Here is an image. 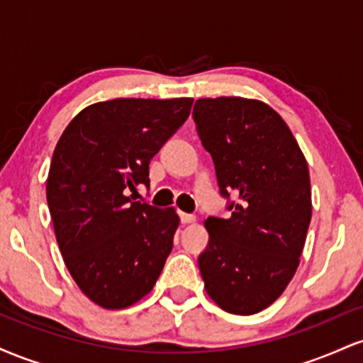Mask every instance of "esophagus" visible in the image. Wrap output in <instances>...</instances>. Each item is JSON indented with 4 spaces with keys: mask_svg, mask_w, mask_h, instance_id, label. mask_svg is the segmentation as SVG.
<instances>
[{
    "mask_svg": "<svg viewBox=\"0 0 363 363\" xmlns=\"http://www.w3.org/2000/svg\"><path fill=\"white\" fill-rule=\"evenodd\" d=\"M179 216H181V222L182 223H191V222H194L196 220V216L194 215H191V213H179Z\"/></svg>",
    "mask_w": 363,
    "mask_h": 363,
    "instance_id": "esophagus-1",
    "label": "esophagus"
}]
</instances>
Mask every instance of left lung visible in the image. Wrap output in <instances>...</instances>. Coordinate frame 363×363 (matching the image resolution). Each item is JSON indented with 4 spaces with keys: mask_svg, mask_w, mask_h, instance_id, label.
<instances>
[{
    "mask_svg": "<svg viewBox=\"0 0 363 363\" xmlns=\"http://www.w3.org/2000/svg\"><path fill=\"white\" fill-rule=\"evenodd\" d=\"M193 119L230 211L208 216L199 272L223 311L256 314L298 266L312 215L307 162L285 121L259 101L199 99Z\"/></svg>",
    "mask_w": 363,
    "mask_h": 363,
    "instance_id": "1",
    "label": "left lung"
}]
</instances>
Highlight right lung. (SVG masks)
<instances>
[{
	"label": "right lung",
	"instance_id": "1",
	"mask_svg": "<svg viewBox=\"0 0 363 363\" xmlns=\"http://www.w3.org/2000/svg\"><path fill=\"white\" fill-rule=\"evenodd\" d=\"M193 99H114L83 109L54 148L48 206L62 259L83 294L124 309L155 285L179 216L133 201L150 160L189 118Z\"/></svg>",
	"mask_w": 363,
	"mask_h": 363
}]
</instances>
